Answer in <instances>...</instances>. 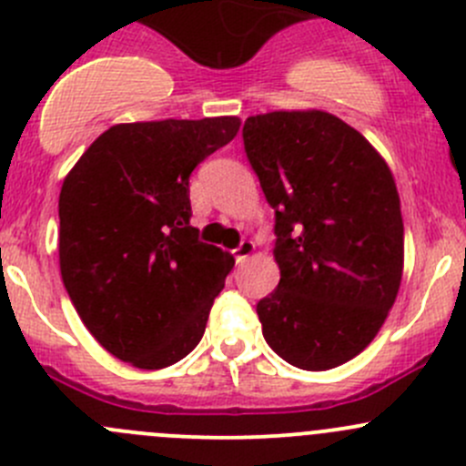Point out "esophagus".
<instances>
[{"label":"esophagus","instance_id":"1","mask_svg":"<svg viewBox=\"0 0 466 466\" xmlns=\"http://www.w3.org/2000/svg\"><path fill=\"white\" fill-rule=\"evenodd\" d=\"M252 252H255V243L248 241V238H246V241L238 243V248H237V250H234V257H237L238 263H243V261L248 259V257L252 255Z\"/></svg>","mask_w":466,"mask_h":466}]
</instances>
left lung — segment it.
<instances>
[{
	"label": "left lung",
	"mask_w": 466,
	"mask_h": 466,
	"mask_svg": "<svg viewBox=\"0 0 466 466\" xmlns=\"http://www.w3.org/2000/svg\"><path fill=\"white\" fill-rule=\"evenodd\" d=\"M243 144L275 209L281 277L257 304L263 338L295 368H338L374 340L401 286L392 171L359 130L324 110L248 116Z\"/></svg>",
	"instance_id": "obj_1"
}]
</instances>
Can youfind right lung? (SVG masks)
<instances>
[{
  "instance_id": "obj_1",
  "label": "right lung",
  "mask_w": 466,
  "mask_h": 466,
  "mask_svg": "<svg viewBox=\"0 0 466 466\" xmlns=\"http://www.w3.org/2000/svg\"><path fill=\"white\" fill-rule=\"evenodd\" d=\"M238 126V116L116 124L65 177L63 284L98 345L133 368L185 359L234 268L189 223V176Z\"/></svg>"
}]
</instances>
